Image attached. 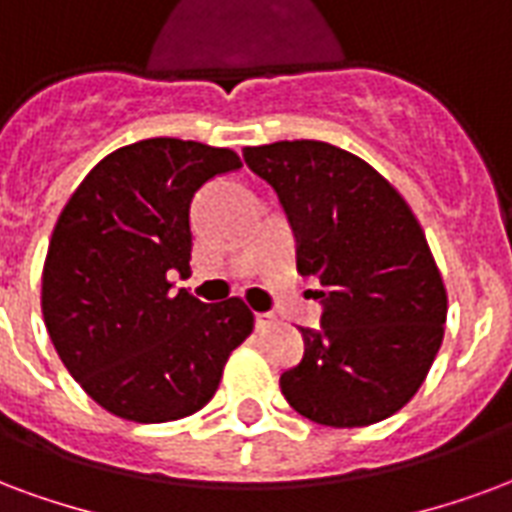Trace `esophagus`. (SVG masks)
Returning a JSON list of instances; mask_svg holds the SVG:
<instances>
[{
    "mask_svg": "<svg viewBox=\"0 0 512 512\" xmlns=\"http://www.w3.org/2000/svg\"><path fill=\"white\" fill-rule=\"evenodd\" d=\"M255 325H257V331H266V328H271V325H274V314L257 312L255 314Z\"/></svg>",
    "mask_w": 512,
    "mask_h": 512,
    "instance_id": "esophagus-1",
    "label": "esophagus"
}]
</instances>
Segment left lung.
<instances>
[{"label":"left lung","mask_w":512,"mask_h":512,"mask_svg":"<svg viewBox=\"0 0 512 512\" xmlns=\"http://www.w3.org/2000/svg\"><path fill=\"white\" fill-rule=\"evenodd\" d=\"M244 162L279 195L298 271L320 279V328H301L285 399L333 429L391 418L426 380L448 317L423 227L369 162L323 140L249 146Z\"/></svg>","instance_id":"obj_1"}]
</instances>
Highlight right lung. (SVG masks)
<instances>
[{"mask_svg":"<svg viewBox=\"0 0 512 512\" xmlns=\"http://www.w3.org/2000/svg\"><path fill=\"white\" fill-rule=\"evenodd\" d=\"M241 168L236 151L149 138L89 170L59 214L43 268V320L59 358L102 410L135 423L187 418L217 393L252 333L241 298L170 293L187 274L189 206Z\"/></svg>","mask_w":512,"mask_h":512,"instance_id":"1","label":"right lung"}]
</instances>
